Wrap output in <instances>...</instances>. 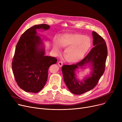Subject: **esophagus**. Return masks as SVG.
Segmentation results:
<instances>
[{
  "label": "esophagus",
  "instance_id": "1",
  "mask_svg": "<svg viewBox=\"0 0 122 122\" xmlns=\"http://www.w3.org/2000/svg\"><path fill=\"white\" fill-rule=\"evenodd\" d=\"M58 65L60 67H61L63 65V62L62 61H60L58 62Z\"/></svg>",
  "mask_w": 122,
  "mask_h": 122
}]
</instances>
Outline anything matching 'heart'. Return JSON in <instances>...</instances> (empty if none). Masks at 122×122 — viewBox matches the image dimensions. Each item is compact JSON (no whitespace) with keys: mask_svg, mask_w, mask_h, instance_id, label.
I'll use <instances>...</instances> for the list:
<instances>
[{"mask_svg":"<svg viewBox=\"0 0 122 122\" xmlns=\"http://www.w3.org/2000/svg\"><path fill=\"white\" fill-rule=\"evenodd\" d=\"M59 44L61 47L67 48L64 53L66 61L76 63L81 60L87 54L92 46L91 38L78 33L65 34L60 38ZM54 49L59 53L60 47L58 43L54 44Z\"/></svg>","mask_w":122,"mask_h":122,"instance_id":"1","label":"heart"}]
</instances>
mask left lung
Here are the masks:
<instances>
[{"mask_svg": "<svg viewBox=\"0 0 122 122\" xmlns=\"http://www.w3.org/2000/svg\"><path fill=\"white\" fill-rule=\"evenodd\" d=\"M93 44L95 46L80 61L71 65L62 66L63 79L69 90L75 95H81L94 89L105 71L107 56V48L104 39L93 31ZM88 63L92 64L93 72L91 76L79 81L75 77V71L78 67ZM83 68V67H82Z\"/></svg>", "mask_w": 122, "mask_h": 122, "instance_id": "1", "label": "left lung"}]
</instances>
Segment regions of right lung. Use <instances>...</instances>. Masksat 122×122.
<instances>
[{
    "instance_id": "1",
    "label": "right lung",
    "mask_w": 122,
    "mask_h": 122,
    "mask_svg": "<svg viewBox=\"0 0 122 122\" xmlns=\"http://www.w3.org/2000/svg\"><path fill=\"white\" fill-rule=\"evenodd\" d=\"M47 24L35 25L27 29L17 43L12 62L14 78L19 87L26 92L36 93L45 86L48 69L56 63L54 57L45 56L42 42L36 34V30H47Z\"/></svg>"
}]
</instances>
